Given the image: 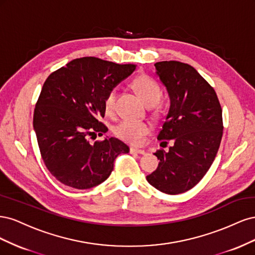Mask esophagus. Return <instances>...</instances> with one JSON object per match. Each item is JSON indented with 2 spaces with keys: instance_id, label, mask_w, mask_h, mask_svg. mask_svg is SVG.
<instances>
[{
  "instance_id": "esophagus-1",
  "label": "esophagus",
  "mask_w": 255,
  "mask_h": 255,
  "mask_svg": "<svg viewBox=\"0 0 255 255\" xmlns=\"http://www.w3.org/2000/svg\"><path fill=\"white\" fill-rule=\"evenodd\" d=\"M129 152L132 154H145V151L144 150H141V149H137V148H130L129 149Z\"/></svg>"
}]
</instances>
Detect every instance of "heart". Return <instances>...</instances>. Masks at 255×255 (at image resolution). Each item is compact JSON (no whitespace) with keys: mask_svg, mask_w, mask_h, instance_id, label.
<instances>
[{"mask_svg":"<svg viewBox=\"0 0 255 255\" xmlns=\"http://www.w3.org/2000/svg\"><path fill=\"white\" fill-rule=\"evenodd\" d=\"M132 86L137 95L148 106L156 105L161 98V88L159 84L149 75H140L136 78ZM117 90L111 89L104 100V110L106 114H113L115 111ZM151 127L145 121H136L125 119L115 127V134L122 140L132 144H139L144 137L150 133Z\"/></svg>","mask_w":255,"mask_h":255,"instance_id":"b5f03b06","label":"heart"}]
</instances>
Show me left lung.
I'll list each match as a JSON object with an SVG mask.
<instances>
[{
  "label": "left lung",
  "instance_id": "1",
  "mask_svg": "<svg viewBox=\"0 0 255 255\" xmlns=\"http://www.w3.org/2000/svg\"><path fill=\"white\" fill-rule=\"evenodd\" d=\"M154 66L170 99L157 139L173 145L154 153L158 167L146 181L161 192L177 195L196 186L212 166L222 137V110L214 88L194 67L175 60Z\"/></svg>",
  "mask_w": 255,
  "mask_h": 255
}]
</instances>
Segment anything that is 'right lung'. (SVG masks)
I'll return each instance as SVG.
<instances>
[{"label": "right lung", "instance_id": "right-lung-1", "mask_svg": "<svg viewBox=\"0 0 255 255\" xmlns=\"http://www.w3.org/2000/svg\"><path fill=\"white\" fill-rule=\"evenodd\" d=\"M135 69L132 64L82 57L51 73L44 82L33 126L45 166L66 186H97L111 175L116 157L128 153V146L117 138L92 144L88 137L109 130L99 121L105 115V97Z\"/></svg>", "mask_w": 255, "mask_h": 255}]
</instances>
